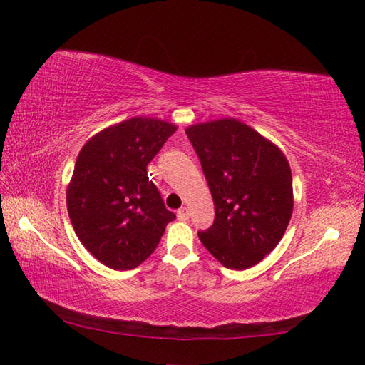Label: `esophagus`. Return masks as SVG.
<instances>
[{"instance_id":"esophagus-1","label":"esophagus","mask_w":365,"mask_h":365,"mask_svg":"<svg viewBox=\"0 0 365 365\" xmlns=\"http://www.w3.org/2000/svg\"><path fill=\"white\" fill-rule=\"evenodd\" d=\"M188 216H190V213H188V210L185 207L178 208V210H177V218L180 220V221H187Z\"/></svg>"}]
</instances>
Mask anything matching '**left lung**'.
I'll return each instance as SVG.
<instances>
[{
	"label": "left lung",
	"mask_w": 365,
	"mask_h": 365,
	"mask_svg": "<svg viewBox=\"0 0 365 365\" xmlns=\"http://www.w3.org/2000/svg\"><path fill=\"white\" fill-rule=\"evenodd\" d=\"M187 135L215 202L213 226L199 240L221 265L247 269L274 250L293 212L285 155L237 119L196 123Z\"/></svg>",
	"instance_id": "1"
}]
</instances>
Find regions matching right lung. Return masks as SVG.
I'll list each match as a JSON object with an SVG mask.
<instances>
[{
  "instance_id": "right-lung-1",
  "label": "right lung",
  "mask_w": 365,
  "mask_h": 365,
  "mask_svg": "<svg viewBox=\"0 0 365 365\" xmlns=\"http://www.w3.org/2000/svg\"><path fill=\"white\" fill-rule=\"evenodd\" d=\"M174 123L131 118L88 139L67 187V212L84 247L113 269H133L175 220L147 177Z\"/></svg>"
}]
</instances>
